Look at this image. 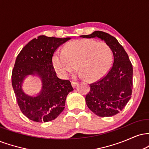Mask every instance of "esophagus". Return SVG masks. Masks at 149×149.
<instances>
[{
	"label": "esophagus",
	"instance_id": "1",
	"mask_svg": "<svg viewBox=\"0 0 149 149\" xmlns=\"http://www.w3.org/2000/svg\"><path fill=\"white\" fill-rule=\"evenodd\" d=\"M77 84H78V83H77V82H74V81L71 82V85H72L73 88H75V87L76 86Z\"/></svg>",
	"mask_w": 149,
	"mask_h": 149
}]
</instances>
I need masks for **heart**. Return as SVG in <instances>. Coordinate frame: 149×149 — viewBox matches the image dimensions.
I'll return each instance as SVG.
<instances>
[{
	"label": "heart",
	"mask_w": 149,
	"mask_h": 149,
	"mask_svg": "<svg viewBox=\"0 0 149 149\" xmlns=\"http://www.w3.org/2000/svg\"><path fill=\"white\" fill-rule=\"evenodd\" d=\"M113 52L104 42L90 39L71 41L63 50H57L52 57L54 69L61 78H66L78 69L81 76L90 81L100 80L111 66Z\"/></svg>",
	"instance_id": "1"
}]
</instances>
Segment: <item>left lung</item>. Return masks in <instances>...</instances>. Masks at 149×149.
Here are the masks:
<instances>
[{"label":"left lung","mask_w":149,"mask_h":149,"mask_svg":"<svg viewBox=\"0 0 149 149\" xmlns=\"http://www.w3.org/2000/svg\"><path fill=\"white\" fill-rule=\"evenodd\" d=\"M81 38H99L111 49L113 63L102 79L90 85V92L85 97L89 109L100 117L118 113L131 98L132 88V65L127 52L117 39L110 34L95 31Z\"/></svg>","instance_id":"1"}]
</instances>
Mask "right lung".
<instances>
[{
    "label": "right lung",
    "mask_w": 149,
    "mask_h": 149,
    "mask_svg": "<svg viewBox=\"0 0 149 149\" xmlns=\"http://www.w3.org/2000/svg\"><path fill=\"white\" fill-rule=\"evenodd\" d=\"M71 38L39 36L22 48L12 73V85L20 110L29 119L46 123L55 119L64 109L66 97L73 89L69 80L59 79L52 66V57L58 47ZM41 80L42 88L36 95L23 90V81L29 76Z\"/></svg>",
    "instance_id": "1"
}]
</instances>
